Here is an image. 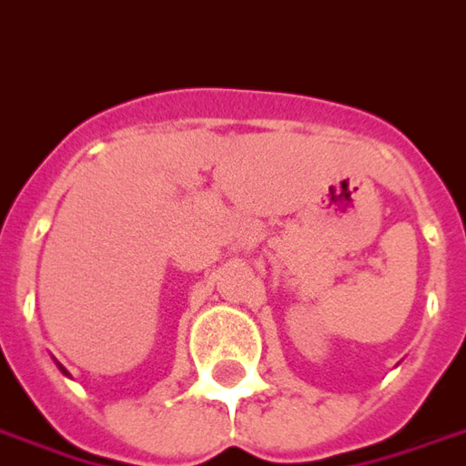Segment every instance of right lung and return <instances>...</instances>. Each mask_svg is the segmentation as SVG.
Returning <instances> with one entry per match:
<instances>
[{
    "mask_svg": "<svg viewBox=\"0 0 466 466\" xmlns=\"http://www.w3.org/2000/svg\"><path fill=\"white\" fill-rule=\"evenodd\" d=\"M60 370H63V373H66V375H67V370H66V368H63V365H60Z\"/></svg>",
    "mask_w": 466,
    "mask_h": 466,
    "instance_id": "1",
    "label": "right lung"
}]
</instances>
